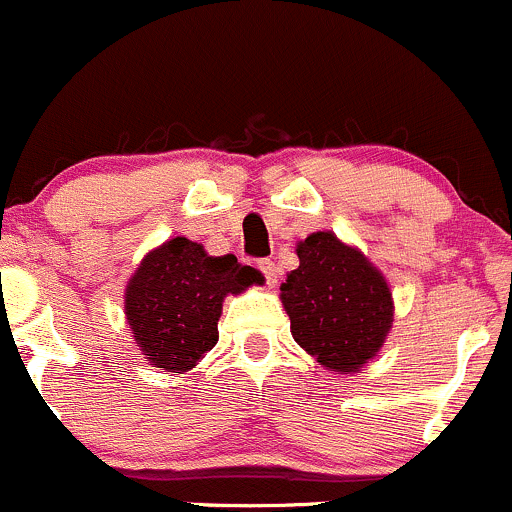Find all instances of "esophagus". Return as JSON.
Listing matches in <instances>:
<instances>
[{"mask_svg": "<svg viewBox=\"0 0 512 512\" xmlns=\"http://www.w3.org/2000/svg\"><path fill=\"white\" fill-rule=\"evenodd\" d=\"M256 266H258V271H261L263 276H266L268 288H273V285L278 283V268H276V263H273L271 258H261V261H256Z\"/></svg>", "mask_w": 512, "mask_h": 512, "instance_id": "esophagus-1", "label": "esophagus"}]
</instances>
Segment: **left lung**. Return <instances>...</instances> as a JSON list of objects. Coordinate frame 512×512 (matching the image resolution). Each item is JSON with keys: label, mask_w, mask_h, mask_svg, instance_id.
Instances as JSON below:
<instances>
[{"label": "left lung", "mask_w": 512, "mask_h": 512, "mask_svg": "<svg viewBox=\"0 0 512 512\" xmlns=\"http://www.w3.org/2000/svg\"><path fill=\"white\" fill-rule=\"evenodd\" d=\"M300 266L280 285L293 339L329 371H361L393 327V295L383 273L332 232L298 244Z\"/></svg>", "instance_id": "1"}]
</instances>
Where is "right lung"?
Segmentation results:
<instances>
[{"instance_id":"add662e5","label":"right lung","mask_w":512,"mask_h":512,"mask_svg":"<svg viewBox=\"0 0 512 512\" xmlns=\"http://www.w3.org/2000/svg\"><path fill=\"white\" fill-rule=\"evenodd\" d=\"M261 283V273L236 256H210L197 241L175 236L148 251L129 278L126 322L148 364L185 373L217 344L224 298Z\"/></svg>"}]
</instances>
